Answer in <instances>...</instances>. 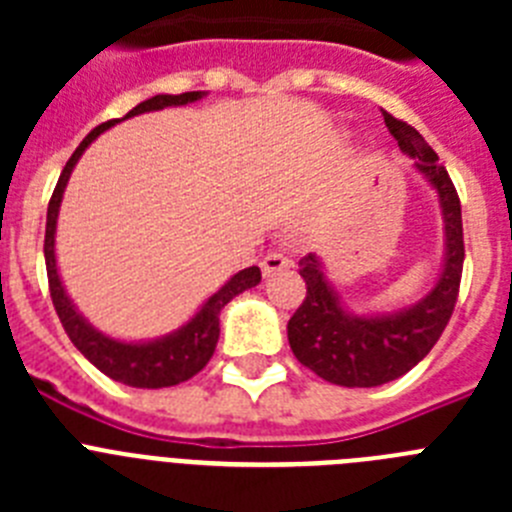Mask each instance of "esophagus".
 I'll use <instances>...</instances> for the list:
<instances>
[{
    "mask_svg": "<svg viewBox=\"0 0 512 512\" xmlns=\"http://www.w3.org/2000/svg\"><path fill=\"white\" fill-rule=\"evenodd\" d=\"M289 266H292V259L279 251L266 253L264 259H261V271H264V277H274V274H279V271H287Z\"/></svg>",
    "mask_w": 512,
    "mask_h": 512,
    "instance_id": "1",
    "label": "esophagus"
}]
</instances>
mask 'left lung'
<instances>
[{
  "mask_svg": "<svg viewBox=\"0 0 512 512\" xmlns=\"http://www.w3.org/2000/svg\"><path fill=\"white\" fill-rule=\"evenodd\" d=\"M382 115L402 151L415 158L420 174L438 189L446 223V266L431 295L418 305L382 318H356L343 310L336 292L325 282L318 256L307 253L300 261L307 295L287 323L289 346L302 366L341 387H379L423 361L449 325L464 269L461 202L449 171L438 164V153L418 130L390 112Z\"/></svg>",
  "mask_w": 512,
  "mask_h": 512,
  "instance_id": "1",
  "label": "left lung"
}]
</instances>
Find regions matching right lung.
Segmentation results:
<instances>
[{"mask_svg":"<svg viewBox=\"0 0 512 512\" xmlns=\"http://www.w3.org/2000/svg\"><path fill=\"white\" fill-rule=\"evenodd\" d=\"M202 92H184V94H156V97L140 102L138 107L128 112L125 117L140 115V112L151 110H164L171 104H189L194 99H200ZM122 117V120H125ZM115 122L120 120H107L102 125L92 130L87 138L81 140V146L71 153V158L63 166L61 176H58V184L51 194V202H48V220H45V269H48V289H51L53 307L58 312V320H61L66 336L71 338L81 354L87 356L99 372L107 374L115 382L128 384V387H143V390H158V387H174L179 382H187L194 374L202 372L205 364L210 361V356L215 354L217 338H220V310L233 300L235 295H241L246 289L256 287L261 282V269L259 266H248V269L238 271L223 289H217L215 295L202 305V310L189 320L184 328H179L171 336L161 338V341L151 343H120L112 341V338L102 336L99 330H94L87 320L81 318L76 307L71 305V300L63 292V284L58 279L56 269V253H53V243H56V217L58 207H61L63 189L69 182L71 169L76 166L79 156L87 151V146L97 138L99 133H104L107 128H112Z\"/></svg>","mask_w":512,"mask_h":512,"instance_id":"add662e5","label":"right lung"}]
</instances>
